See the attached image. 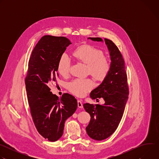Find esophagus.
<instances>
[{
    "instance_id": "obj_1",
    "label": "esophagus",
    "mask_w": 159,
    "mask_h": 159,
    "mask_svg": "<svg viewBox=\"0 0 159 159\" xmlns=\"http://www.w3.org/2000/svg\"><path fill=\"white\" fill-rule=\"evenodd\" d=\"M77 106L80 108H82L83 107V104H82V102L81 101H80V100L77 101Z\"/></svg>"
}]
</instances>
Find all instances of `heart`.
I'll return each instance as SVG.
<instances>
[{
    "mask_svg": "<svg viewBox=\"0 0 159 159\" xmlns=\"http://www.w3.org/2000/svg\"><path fill=\"white\" fill-rule=\"evenodd\" d=\"M74 56L80 61L87 65V72L99 81L104 80L111 70L109 60L104 56V52L89 44H84L77 47ZM71 59L66 53L61 55L58 62V71L63 76L69 74L71 68ZM94 86L91 79H75L68 83L67 89L77 96H84Z\"/></svg>",
    "mask_w": 159,
    "mask_h": 159,
    "instance_id": "b5f03b06",
    "label": "heart"
}]
</instances>
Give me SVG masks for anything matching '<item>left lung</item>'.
Listing matches in <instances>:
<instances>
[{
	"instance_id": "left-lung-1",
	"label": "left lung",
	"mask_w": 159,
	"mask_h": 159,
	"mask_svg": "<svg viewBox=\"0 0 159 159\" xmlns=\"http://www.w3.org/2000/svg\"><path fill=\"white\" fill-rule=\"evenodd\" d=\"M93 41H102L101 38H89ZM111 57V70L102 82L90 93L92 99L103 98L104 104H84L90 115V121L86 127L89 137L96 140H103L114 133L123 117L128 98L129 87L125 61L116 45L104 38Z\"/></svg>"
}]
</instances>
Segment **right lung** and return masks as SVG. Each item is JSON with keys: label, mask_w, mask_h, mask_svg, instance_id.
<instances>
[{"label": "right lung", "mask_w": 159, "mask_h": 159, "mask_svg": "<svg viewBox=\"0 0 159 159\" xmlns=\"http://www.w3.org/2000/svg\"><path fill=\"white\" fill-rule=\"evenodd\" d=\"M70 41L64 36L45 35L34 48L25 77L31 115L38 133L50 142L63 134L65 120L77 107V99L65 93L60 98L50 92L58 77V62Z\"/></svg>", "instance_id": "1"}]
</instances>
